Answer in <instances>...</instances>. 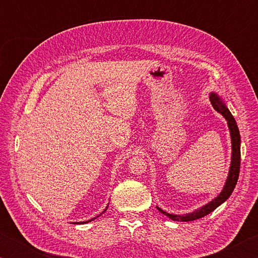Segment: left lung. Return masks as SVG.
<instances>
[{"label": "left lung", "instance_id": "1", "mask_svg": "<svg viewBox=\"0 0 258 258\" xmlns=\"http://www.w3.org/2000/svg\"><path fill=\"white\" fill-rule=\"evenodd\" d=\"M209 99H211V102L213 104L214 109L220 113H222V116H223L226 119V121H228L231 141H232V156H231L229 175H228V178H226L225 185L221 194L218 195L215 199H213L211 203L205 205V206H203L202 208L196 209L195 212L184 214V215H175V214H169L167 212H164L163 209H160L159 207H157V209H158L161 214H164V215L169 217L173 221L190 222V221L198 220V218H202L204 216L208 215L209 213H212L214 209H216L220 205L223 204L225 200L230 197L231 194H232L234 190L235 184H237L238 182L239 172H240V133H239L237 121H235L232 113H231L229 111V109L226 108L225 103L222 101V99L218 97L216 93H211Z\"/></svg>", "mask_w": 258, "mask_h": 258}]
</instances>
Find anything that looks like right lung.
<instances>
[{"instance_id": "obj_1", "label": "right lung", "mask_w": 258, "mask_h": 258, "mask_svg": "<svg viewBox=\"0 0 258 258\" xmlns=\"http://www.w3.org/2000/svg\"><path fill=\"white\" fill-rule=\"evenodd\" d=\"M107 208H108V206H107V207H106V209H104V211H103V212H102L101 214H100V215H98L97 217H99V216H101V215H102V214H103L104 212H106V211H107ZM97 217H93V218H91V220H89V221H86V222H77V224H78V223H80V224H82V223H89V222H91V221H93V220H95V218H97Z\"/></svg>"}]
</instances>
